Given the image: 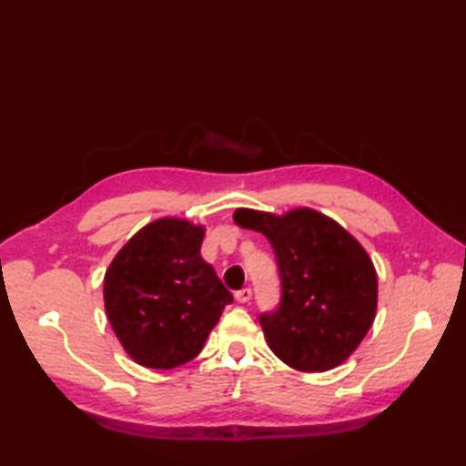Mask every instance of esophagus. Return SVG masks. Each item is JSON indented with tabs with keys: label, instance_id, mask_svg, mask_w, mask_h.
Instances as JSON below:
<instances>
[{
	"label": "esophagus",
	"instance_id": "esophagus-1",
	"mask_svg": "<svg viewBox=\"0 0 466 466\" xmlns=\"http://www.w3.org/2000/svg\"><path fill=\"white\" fill-rule=\"evenodd\" d=\"M234 299L238 300V302H248L250 299H252V290L250 289H242V290H236V294H234Z\"/></svg>",
	"mask_w": 466,
	"mask_h": 466
}]
</instances>
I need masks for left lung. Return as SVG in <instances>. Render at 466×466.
<instances>
[{
	"label": "left lung",
	"mask_w": 466,
	"mask_h": 466,
	"mask_svg": "<svg viewBox=\"0 0 466 466\" xmlns=\"http://www.w3.org/2000/svg\"><path fill=\"white\" fill-rule=\"evenodd\" d=\"M234 222L262 232L276 254L280 304L260 314L272 352L302 372L342 364L376 314V270L359 240L310 208L284 216L238 208Z\"/></svg>",
	"instance_id": "left-lung-1"
}]
</instances>
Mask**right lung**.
Returning a JSON list of instances; mask_svg holds the SVG:
<instances>
[{
	"mask_svg": "<svg viewBox=\"0 0 466 466\" xmlns=\"http://www.w3.org/2000/svg\"><path fill=\"white\" fill-rule=\"evenodd\" d=\"M202 240V226L160 218L134 234L106 270L107 319L124 350L146 369L196 359L234 300L204 262Z\"/></svg>",
	"mask_w": 466,
	"mask_h": 466,
	"instance_id": "add662e5",
	"label": "right lung"
}]
</instances>
